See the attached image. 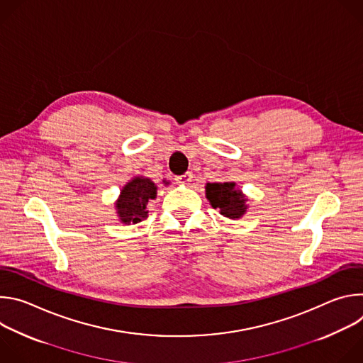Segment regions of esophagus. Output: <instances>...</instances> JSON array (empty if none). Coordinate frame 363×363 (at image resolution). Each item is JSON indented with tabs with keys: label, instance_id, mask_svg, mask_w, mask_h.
<instances>
[{
	"label": "esophagus",
	"instance_id": "34e87169",
	"mask_svg": "<svg viewBox=\"0 0 363 363\" xmlns=\"http://www.w3.org/2000/svg\"><path fill=\"white\" fill-rule=\"evenodd\" d=\"M175 181H177L178 184H189V182L192 181V174H191V172H186V174H184V175H179V177L175 178Z\"/></svg>",
	"mask_w": 363,
	"mask_h": 363
}]
</instances>
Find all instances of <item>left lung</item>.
Returning <instances> with one entry per match:
<instances>
[{
    "instance_id": "8db88e82",
    "label": "left lung",
    "mask_w": 363,
    "mask_h": 363,
    "mask_svg": "<svg viewBox=\"0 0 363 363\" xmlns=\"http://www.w3.org/2000/svg\"><path fill=\"white\" fill-rule=\"evenodd\" d=\"M205 194L213 208H218L220 214L227 218H241L248 208V199L235 188V182H208L205 185Z\"/></svg>"
}]
</instances>
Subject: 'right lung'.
<instances>
[{"label":"right lung","instance_id":"1","mask_svg":"<svg viewBox=\"0 0 363 363\" xmlns=\"http://www.w3.org/2000/svg\"><path fill=\"white\" fill-rule=\"evenodd\" d=\"M157 185L149 178L135 177L121 191L116 213L123 224H138L147 218V203L157 198Z\"/></svg>","mask_w":363,"mask_h":363}]
</instances>
